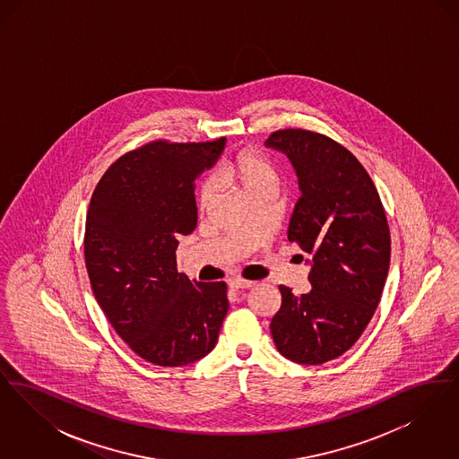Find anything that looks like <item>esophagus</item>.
<instances>
[{"label": "esophagus", "mask_w": 459, "mask_h": 459, "mask_svg": "<svg viewBox=\"0 0 459 459\" xmlns=\"http://www.w3.org/2000/svg\"><path fill=\"white\" fill-rule=\"evenodd\" d=\"M230 289H234V290H239V289H249V287H253L255 285V281H246V279H232L230 282Z\"/></svg>", "instance_id": "obj_1"}]
</instances>
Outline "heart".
Wrapping results in <instances>:
<instances>
[{
    "instance_id": "obj_1",
    "label": "heart",
    "mask_w": 459,
    "mask_h": 459,
    "mask_svg": "<svg viewBox=\"0 0 459 459\" xmlns=\"http://www.w3.org/2000/svg\"><path fill=\"white\" fill-rule=\"evenodd\" d=\"M217 175L223 184L239 186L246 195L277 182L275 163L270 160V156L255 148H246L239 152L232 160H229L225 165L220 167ZM213 197H215V184L212 180L203 182V186L199 187L201 208L210 206Z\"/></svg>"
}]
</instances>
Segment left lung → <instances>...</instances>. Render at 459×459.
Listing matches in <instances>:
<instances>
[{"instance_id":"8db88e82","label":"left lung","mask_w":459,"mask_h":459,"mask_svg":"<svg viewBox=\"0 0 459 459\" xmlns=\"http://www.w3.org/2000/svg\"><path fill=\"white\" fill-rule=\"evenodd\" d=\"M268 148L287 154L301 197L287 239L309 255L311 289L282 305L270 332L290 361L322 365L361 337L380 303L391 262V232L377 187L358 158L320 132L281 129Z\"/></svg>"}]
</instances>
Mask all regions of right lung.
I'll return each mask as SVG.
<instances>
[{
    "label": "right lung",
    "mask_w": 459,
    "mask_h": 459,
    "mask_svg": "<svg viewBox=\"0 0 459 459\" xmlns=\"http://www.w3.org/2000/svg\"><path fill=\"white\" fill-rule=\"evenodd\" d=\"M158 139L120 156L89 203L84 258L94 298L115 332L158 367H184L215 348L227 284L177 272L178 236L196 229L195 180L223 152Z\"/></svg>",
    "instance_id": "right-lung-1"
}]
</instances>
